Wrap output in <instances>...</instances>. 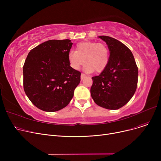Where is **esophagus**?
<instances>
[{"label":"esophagus","instance_id":"obj_1","mask_svg":"<svg viewBox=\"0 0 161 161\" xmlns=\"http://www.w3.org/2000/svg\"><path fill=\"white\" fill-rule=\"evenodd\" d=\"M84 77H86V75L84 74H83V73H81V80H83L84 78Z\"/></svg>","mask_w":161,"mask_h":161}]
</instances>
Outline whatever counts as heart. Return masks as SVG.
Wrapping results in <instances>:
<instances>
[{"label": "heart", "instance_id": "obj_1", "mask_svg": "<svg viewBox=\"0 0 161 161\" xmlns=\"http://www.w3.org/2000/svg\"><path fill=\"white\" fill-rule=\"evenodd\" d=\"M68 58L74 70H79L85 62V69L87 72L100 73L106 69L109 63V50L103 43L85 41L76 45L75 52H70Z\"/></svg>", "mask_w": 161, "mask_h": 161}]
</instances>
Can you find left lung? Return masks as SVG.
Segmentation results:
<instances>
[{"label":"left lung","mask_w":161,"mask_h":161,"mask_svg":"<svg viewBox=\"0 0 161 161\" xmlns=\"http://www.w3.org/2000/svg\"><path fill=\"white\" fill-rule=\"evenodd\" d=\"M99 38L106 42L110 55L106 69L92 78L91 95L99 106L117 109L127 103L136 92L138 69L131 51L122 42L107 36Z\"/></svg>","instance_id":"8db88e82"}]
</instances>
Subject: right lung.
<instances>
[{
	"instance_id": "1",
	"label": "right lung",
	"mask_w": 161,
	"mask_h": 161,
	"mask_svg": "<svg viewBox=\"0 0 161 161\" xmlns=\"http://www.w3.org/2000/svg\"><path fill=\"white\" fill-rule=\"evenodd\" d=\"M70 40H50L33 48L25 61L23 88L29 99L45 112L66 107L80 82L81 72L70 66Z\"/></svg>"
}]
</instances>
